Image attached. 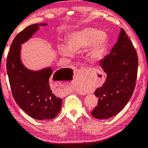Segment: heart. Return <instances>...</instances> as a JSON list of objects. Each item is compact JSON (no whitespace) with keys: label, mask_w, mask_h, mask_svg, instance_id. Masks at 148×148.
<instances>
[{"label":"heart","mask_w":148,"mask_h":148,"mask_svg":"<svg viewBox=\"0 0 148 148\" xmlns=\"http://www.w3.org/2000/svg\"><path fill=\"white\" fill-rule=\"evenodd\" d=\"M65 45L59 46V51L62 56H70L72 53H79L90 46L88 52V58L90 60L99 61L106 54L108 37L103 30H97L92 27L82 28L79 30L71 32L66 36ZM88 90L81 88L80 91Z\"/></svg>","instance_id":"b5f03b06"}]
</instances>
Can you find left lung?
Returning a JSON list of instances; mask_svg holds the SVG:
<instances>
[{
  "instance_id": "left-lung-1",
  "label": "left lung",
  "mask_w": 148,
  "mask_h": 148,
  "mask_svg": "<svg viewBox=\"0 0 148 148\" xmlns=\"http://www.w3.org/2000/svg\"><path fill=\"white\" fill-rule=\"evenodd\" d=\"M106 80L95 95L98 106L92 116L99 120H106L118 114L133 94L137 78L138 55L130 40L120 28L118 42L100 63Z\"/></svg>"
}]
</instances>
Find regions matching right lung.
Masks as SVG:
<instances>
[{
    "mask_svg": "<svg viewBox=\"0 0 148 148\" xmlns=\"http://www.w3.org/2000/svg\"><path fill=\"white\" fill-rule=\"evenodd\" d=\"M48 24H34L27 26L16 35L10 46L6 60V70L15 102L28 116L36 120L54 118L62 107L61 98L52 93V80H60L72 71L60 69L54 74L50 66L39 70L26 68L21 60L22 45L32 38L40 26Z\"/></svg>",
    "mask_w": 148,
    "mask_h": 148,
    "instance_id": "obj_1",
    "label": "right lung"
}]
</instances>
